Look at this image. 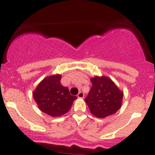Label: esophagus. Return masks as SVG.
Returning a JSON list of instances; mask_svg holds the SVG:
<instances>
[{"label":"esophagus","instance_id":"obj_1","mask_svg":"<svg viewBox=\"0 0 155 155\" xmlns=\"http://www.w3.org/2000/svg\"><path fill=\"white\" fill-rule=\"evenodd\" d=\"M84 96V93L82 92H79V94L77 95V97H79V98H83Z\"/></svg>","mask_w":155,"mask_h":155}]
</instances>
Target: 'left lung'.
I'll list each match as a JSON object with an SVG mask.
<instances>
[{
  "mask_svg": "<svg viewBox=\"0 0 155 155\" xmlns=\"http://www.w3.org/2000/svg\"><path fill=\"white\" fill-rule=\"evenodd\" d=\"M90 81L92 85L85 102L92 114L105 118L116 113L122 106L123 92L106 76H96Z\"/></svg>",
  "mask_w": 155,
  "mask_h": 155,
  "instance_id": "1",
  "label": "left lung"
}]
</instances>
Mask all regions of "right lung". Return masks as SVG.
I'll return each mask as SVG.
<instances>
[{
	"mask_svg": "<svg viewBox=\"0 0 155 155\" xmlns=\"http://www.w3.org/2000/svg\"><path fill=\"white\" fill-rule=\"evenodd\" d=\"M60 79V74L47 76L38 84L33 92L39 109L53 117L66 114L77 98L76 96L71 95L68 88L61 84Z\"/></svg>",
	"mask_w": 155,
	"mask_h": 155,
	"instance_id": "1",
	"label": "right lung"
}]
</instances>
